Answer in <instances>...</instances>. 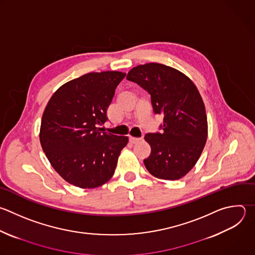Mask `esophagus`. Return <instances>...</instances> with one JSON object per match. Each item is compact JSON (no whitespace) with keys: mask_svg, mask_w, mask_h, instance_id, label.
<instances>
[{"mask_svg":"<svg viewBox=\"0 0 255 255\" xmlns=\"http://www.w3.org/2000/svg\"><path fill=\"white\" fill-rule=\"evenodd\" d=\"M140 141V139L139 138H134V137H129V142L131 143V144H136V143H138Z\"/></svg>","mask_w":255,"mask_h":255,"instance_id":"esophagus-1","label":"esophagus"}]
</instances>
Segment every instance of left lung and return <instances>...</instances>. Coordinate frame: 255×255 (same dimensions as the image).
<instances>
[{"instance_id": "8db88e82", "label": "left lung", "mask_w": 255, "mask_h": 255, "mask_svg": "<svg viewBox=\"0 0 255 255\" xmlns=\"http://www.w3.org/2000/svg\"><path fill=\"white\" fill-rule=\"evenodd\" d=\"M127 80L151 95L155 114L163 116L162 133H148L151 153L144 159L150 174L164 180L184 177L198 161L208 134L207 116L195 84L179 70L159 63L132 68Z\"/></svg>"}]
</instances>
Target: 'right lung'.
<instances>
[{
    "mask_svg": "<svg viewBox=\"0 0 255 255\" xmlns=\"http://www.w3.org/2000/svg\"><path fill=\"white\" fill-rule=\"evenodd\" d=\"M126 73H88L65 83L50 98L41 121L40 142L57 173L89 189L114 175L126 136L101 132L115 89Z\"/></svg>",
    "mask_w": 255,
    "mask_h": 255,
    "instance_id": "obj_1",
    "label": "right lung"
}]
</instances>
